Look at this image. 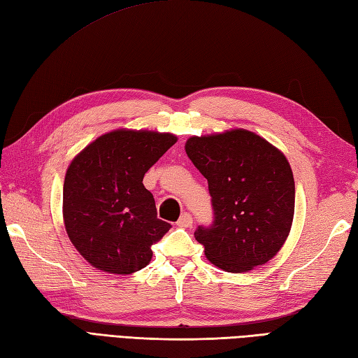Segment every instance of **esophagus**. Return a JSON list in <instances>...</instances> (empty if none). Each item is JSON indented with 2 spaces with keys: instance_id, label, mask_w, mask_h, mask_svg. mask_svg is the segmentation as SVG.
Here are the masks:
<instances>
[{
  "instance_id": "1",
  "label": "esophagus",
  "mask_w": 358,
  "mask_h": 358,
  "mask_svg": "<svg viewBox=\"0 0 358 358\" xmlns=\"http://www.w3.org/2000/svg\"><path fill=\"white\" fill-rule=\"evenodd\" d=\"M192 222H194L192 215H190V213H182L181 218L177 221V226L182 227V229H187V227L192 226Z\"/></svg>"
}]
</instances>
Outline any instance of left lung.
<instances>
[{"label":"left lung","instance_id":"left-lung-1","mask_svg":"<svg viewBox=\"0 0 358 358\" xmlns=\"http://www.w3.org/2000/svg\"><path fill=\"white\" fill-rule=\"evenodd\" d=\"M185 149L209 182L215 221L195 231L207 259L229 273L273 259L294 217V178L284 152L241 128L189 137Z\"/></svg>","mask_w":358,"mask_h":358}]
</instances>
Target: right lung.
I'll use <instances>...</instances> for the list:
<instances>
[{
    "mask_svg": "<svg viewBox=\"0 0 358 358\" xmlns=\"http://www.w3.org/2000/svg\"><path fill=\"white\" fill-rule=\"evenodd\" d=\"M177 140L171 132L114 129L71 160L64 180V226L96 270L131 274L151 262V245L171 224L157 218L143 177Z\"/></svg>",
    "mask_w": 358,
    "mask_h": 358,
    "instance_id": "right-lung-1",
    "label": "right lung"
}]
</instances>
